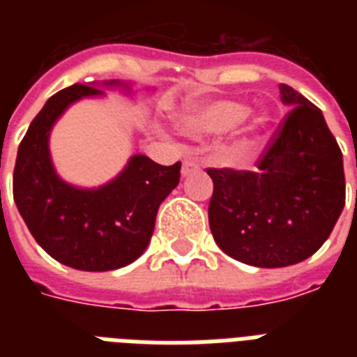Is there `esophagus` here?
<instances>
[{"instance_id": "obj_1", "label": "esophagus", "mask_w": 357, "mask_h": 357, "mask_svg": "<svg viewBox=\"0 0 357 357\" xmlns=\"http://www.w3.org/2000/svg\"><path fill=\"white\" fill-rule=\"evenodd\" d=\"M196 170H200V161L195 155H185L183 159V168H181V176H190Z\"/></svg>"}]
</instances>
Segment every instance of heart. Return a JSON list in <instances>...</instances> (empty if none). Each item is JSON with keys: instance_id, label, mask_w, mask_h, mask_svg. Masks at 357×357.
Instances as JSON below:
<instances>
[{"instance_id": "1", "label": "heart", "mask_w": 357, "mask_h": 357, "mask_svg": "<svg viewBox=\"0 0 357 357\" xmlns=\"http://www.w3.org/2000/svg\"><path fill=\"white\" fill-rule=\"evenodd\" d=\"M250 114L248 103L238 102V100H215L207 103H195L187 107L181 116V123L187 133L196 137H215L234 131L238 123H243L244 119ZM271 116L265 111L255 113L250 120L248 128L244 129L243 142L248 144L257 135L266 128Z\"/></svg>"}]
</instances>
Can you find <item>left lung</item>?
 <instances>
[{
    "mask_svg": "<svg viewBox=\"0 0 357 357\" xmlns=\"http://www.w3.org/2000/svg\"><path fill=\"white\" fill-rule=\"evenodd\" d=\"M291 111L257 172L209 168V228L234 259L280 268L307 259L330 237L344 207L343 153L322 111L280 85Z\"/></svg>",
    "mask_w": 357,
    "mask_h": 357,
    "instance_id": "obj_1",
    "label": "left lung"
}]
</instances>
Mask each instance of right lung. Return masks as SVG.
Masks as SVG:
<instances>
[{
  "instance_id": "right-lung-1",
  "label": "right lung",
  "mask_w": 357,
  "mask_h": 357,
  "mask_svg": "<svg viewBox=\"0 0 357 357\" xmlns=\"http://www.w3.org/2000/svg\"><path fill=\"white\" fill-rule=\"evenodd\" d=\"M102 89L133 92L131 83L113 79L53 94L20 142L13 178L14 202L36 243L59 263L86 272L116 271L142 255L181 170V162L162 167L137 153L102 187L83 189L59 178L50 153L53 126L72 103L103 96Z\"/></svg>"
}]
</instances>
